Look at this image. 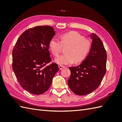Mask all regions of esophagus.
Segmentation results:
<instances>
[{
    "label": "esophagus",
    "instance_id": "obj_1",
    "mask_svg": "<svg viewBox=\"0 0 122 122\" xmlns=\"http://www.w3.org/2000/svg\"><path fill=\"white\" fill-rule=\"evenodd\" d=\"M65 68V66H60V65L59 66V68L60 70H62L63 68Z\"/></svg>",
    "mask_w": 122,
    "mask_h": 122
}]
</instances>
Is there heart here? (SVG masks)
<instances>
[{
  "mask_svg": "<svg viewBox=\"0 0 122 122\" xmlns=\"http://www.w3.org/2000/svg\"><path fill=\"white\" fill-rule=\"evenodd\" d=\"M60 41L57 39H51L49 43V48L53 55L57 56L62 48L66 47V54L58 56L55 62L60 65H67L73 63L81 62L86 58L91 48V43L84 36L76 31H71L61 35Z\"/></svg>",
  "mask_w": 122,
  "mask_h": 122,
  "instance_id": "b5f03b06",
  "label": "heart"
}]
</instances>
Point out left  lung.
Listing matches in <instances>:
<instances>
[{"label":"left lung","instance_id":"left-lung-1","mask_svg":"<svg viewBox=\"0 0 122 122\" xmlns=\"http://www.w3.org/2000/svg\"><path fill=\"white\" fill-rule=\"evenodd\" d=\"M90 36L91 48L86 59L79 66L69 68L71 76L68 86L79 95L88 94L97 89L106 73L107 54L104 45L95 33Z\"/></svg>","mask_w":122,"mask_h":122}]
</instances>
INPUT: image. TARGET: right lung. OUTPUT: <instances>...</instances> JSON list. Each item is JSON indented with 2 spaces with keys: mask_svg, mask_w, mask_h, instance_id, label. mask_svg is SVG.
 Here are the masks:
<instances>
[{
  "mask_svg": "<svg viewBox=\"0 0 122 122\" xmlns=\"http://www.w3.org/2000/svg\"><path fill=\"white\" fill-rule=\"evenodd\" d=\"M56 32L49 25L36 26L25 30L17 40L12 50V69L21 86L35 95L43 94L59 71L52 63L49 43Z\"/></svg>",
  "mask_w": 122,
  "mask_h": 122,
  "instance_id": "add662e5",
  "label": "right lung"
}]
</instances>
